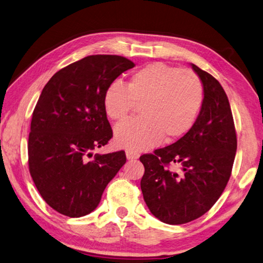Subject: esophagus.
Masks as SVG:
<instances>
[{
    "label": "esophagus",
    "mask_w": 263,
    "mask_h": 263,
    "mask_svg": "<svg viewBox=\"0 0 263 263\" xmlns=\"http://www.w3.org/2000/svg\"><path fill=\"white\" fill-rule=\"evenodd\" d=\"M126 156H127L128 160H136L139 157V153H138V152H135V151L128 149V151H126Z\"/></svg>",
    "instance_id": "obj_1"
}]
</instances>
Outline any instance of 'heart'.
Here are the masks:
<instances>
[{"label":"heart","mask_w":263,"mask_h":263,"mask_svg":"<svg viewBox=\"0 0 263 263\" xmlns=\"http://www.w3.org/2000/svg\"><path fill=\"white\" fill-rule=\"evenodd\" d=\"M203 101L199 77L191 69L164 63H152L134 73L127 87L118 82L107 86L103 108L114 121L125 120L135 106L138 118L127 120L115 129L117 145L139 151L177 139L195 124Z\"/></svg>","instance_id":"1"}]
</instances>
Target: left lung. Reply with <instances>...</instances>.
<instances>
[{
	"instance_id": "obj_1",
	"label": "left lung",
	"mask_w": 263,
	"mask_h": 263,
	"mask_svg": "<svg viewBox=\"0 0 263 263\" xmlns=\"http://www.w3.org/2000/svg\"><path fill=\"white\" fill-rule=\"evenodd\" d=\"M203 86L195 124L176 143L144 154V200L163 223L179 225L199 218L223 194L234 163L237 139L231 106L213 75L191 64ZM179 164L172 172L170 165Z\"/></svg>"
}]
</instances>
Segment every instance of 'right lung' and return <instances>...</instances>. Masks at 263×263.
I'll return each instance as SVG.
<instances>
[{"instance_id":"right-lung-1","label":"right lung","mask_w":263,"mask_h":263,"mask_svg":"<svg viewBox=\"0 0 263 263\" xmlns=\"http://www.w3.org/2000/svg\"><path fill=\"white\" fill-rule=\"evenodd\" d=\"M134 66L122 56H87L60 69L43 89L32 112L28 164L40 196L60 214L75 218L95 211L126 163L124 151L87 159L112 137L104 91Z\"/></svg>"}]
</instances>
